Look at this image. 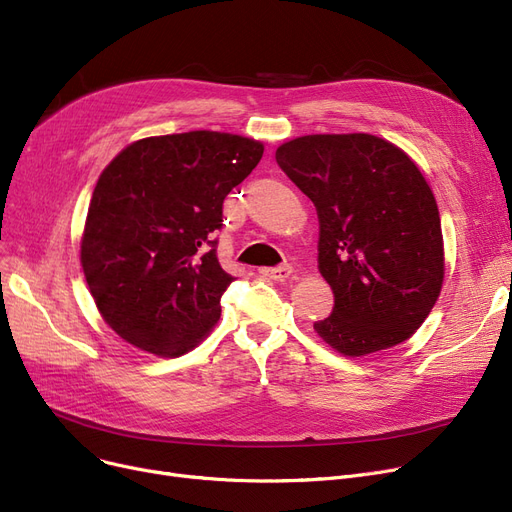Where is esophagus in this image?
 Wrapping results in <instances>:
<instances>
[{
    "label": "esophagus",
    "instance_id": "34e87169",
    "mask_svg": "<svg viewBox=\"0 0 512 512\" xmlns=\"http://www.w3.org/2000/svg\"><path fill=\"white\" fill-rule=\"evenodd\" d=\"M259 274L263 278H270V280H276V282H284L292 276V267L290 265H278V267H261Z\"/></svg>",
    "mask_w": 512,
    "mask_h": 512
}]
</instances>
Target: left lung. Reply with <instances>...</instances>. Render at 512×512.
Instances as JSON below:
<instances>
[{"label":"left lung","mask_w":512,"mask_h":512,"mask_svg":"<svg viewBox=\"0 0 512 512\" xmlns=\"http://www.w3.org/2000/svg\"><path fill=\"white\" fill-rule=\"evenodd\" d=\"M276 161L317 209V263L334 292L317 336L344 357L411 338L444 282L440 211L415 161L365 132L307 134Z\"/></svg>","instance_id":"8db88e82"}]
</instances>
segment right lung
Listing matches in <instances>:
<instances>
[{"label":"right lung","instance_id":"1","mask_svg":"<svg viewBox=\"0 0 512 512\" xmlns=\"http://www.w3.org/2000/svg\"><path fill=\"white\" fill-rule=\"evenodd\" d=\"M263 155L259 141L193 130L130 143L101 172L80 263L120 338L180 357L218 324L234 280L215 255L226 195Z\"/></svg>","mask_w":512,"mask_h":512}]
</instances>
